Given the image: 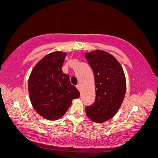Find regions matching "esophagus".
<instances>
[{"mask_svg":"<svg viewBox=\"0 0 158 158\" xmlns=\"http://www.w3.org/2000/svg\"><path fill=\"white\" fill-rule=\"evenodd\" d=\"M76 87H77V89L79 90V91H81V85H80V84H77V85H76Z\"/></svg>","mask_w":158,"mask_h":158,"instance_id":"34e87169","label":"esophagus"}]
</instances>
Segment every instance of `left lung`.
Masks as SVG:
<instances>
[{
	"label": "left lung",
	"instance_id": "left-lung-1",
	"mask_svg": "<svg viewBox=\"0 0 158 158\" xmlns=\"http://www.w3.org/2000/svg\"><path fill=\"white\" fill-rule=\"evenodd\" d=\"M85 56L95 77L96 100L85 108L93 122L103 123L117 113L126 94V78L123 68L111 54L103 50L85 52Z\"/></svg>",
	"mask_w": 158,
	"mask_h": 158
}]
</instances>
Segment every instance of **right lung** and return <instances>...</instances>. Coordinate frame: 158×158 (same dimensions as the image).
Here are the masks:
<instances>
[{
    "instance_id": "right-lung-1",
    "label": "right lung",
    "mask_w": 158,
    "mask_h": 158,
    "mask_svg": "<svg viewBox=\"0 0 158 158\" xmlns=\"http://www.w3.org/2000/svg\"><path fill=\"white\" fill-rule=\"evenodd\" d=\"M67 53H49L38 62L30 74L28 88L35 111L48 120L61 118L80 92L62 70Z\"/></svg>"
}]
</instances>
